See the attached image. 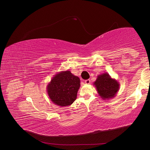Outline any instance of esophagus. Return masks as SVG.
Masks as SVG:
<instances>
[{
  "label": "esophagus",
  "mask_w": 150,
  "mask_h": 150,
  "mask_svg": "<svg viewBox=\"0 0 150 150\" xmlns=\"http://www.w3.org/2000/svg\"><path fill=\"white\" fill-rule=\"evenodd\" d=\"M85 84H90V79H87L85 81Z\"/></svg>",
  "instance_id": "obj_1"
}]
</instances>
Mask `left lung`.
I'll list each match as a JSON object with an SVG mask.
<instances>
[{
  "label": "left lung",
  "mask_w": 150,
  "mask_h": 150,
  "mask_svg": "<svg viewBox=\"0 0 150 150\" xmlns=\"http://www.w3.org/2000/svg\"><path fill=\"white\" fill-rule=\"evenodd\" d=\"M98 93L103 100L110 99L115 96L120 88V83L108 73L98 75L94 82Z\"/></svg>",
  "instance_id": "1"
}]
</instances>
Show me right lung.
Returning <instances> with one entry per match:
<instances>
[{"label": "right lung", "mask_w": 150, "mask_h": 150, "mask_svg": "<svg viewBox=\"0 0 150 150\" xmlns=\"http://www.w3.org/2000/svg\"><path fill=\"white\" fill-rule=\"evenodd\" d=\"M80 79L70 71L56 74L47 85V93L53 103L60 107L72 104L77 98Z\"/></svg>", "instance_id": "right-lung-1"}]
</instances>
